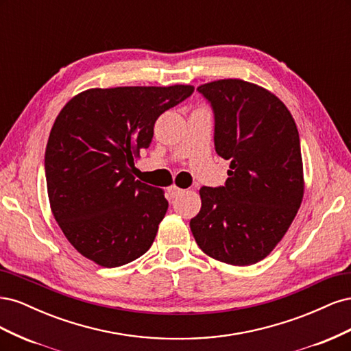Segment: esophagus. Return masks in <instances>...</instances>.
<instances>
[{"instance_id":"34e87169","label":"esophagus","mask_w":351,"mask_h":351,"mask_svg":"<svg viewBox=\"0 0 351 351\" xmlns=\"http://www.w3.org/2000/svg\"><path fill=\"white\" fill-rule=\"evenodd\" d=\"M168 192H169V195H171V197L174 199V197L182 196V195L184 193V190H183V189H180V187H177V186H171V187L168 189Z\"/></svg>"}]
</instances>
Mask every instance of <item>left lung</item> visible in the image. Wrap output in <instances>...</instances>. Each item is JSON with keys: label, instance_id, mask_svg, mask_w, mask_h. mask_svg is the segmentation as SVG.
<instances>
[{"label": "left lung", "instance_id": "obj_1", "mask_svg": "<svg viewBox=\"0 0 351 351\" xmlns=\"http://www.w3.org/2000/svg\"><path fill=\"white\" fill-rule=\"evenodd\" d=\"M197 92L214 111L215 151L230 169L224 186L200 187L202 208L190 230L208 256L256 263L284 237L302 204L299 132L285 105L258 84L224 79Z\"/></svg>", "mask_w": 351, "mask_h": 351}]
</instances>
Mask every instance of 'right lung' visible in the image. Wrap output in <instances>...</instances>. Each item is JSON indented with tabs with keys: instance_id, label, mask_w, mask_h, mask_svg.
<instances>
[{
	"instance_id": "right-lung-1",
	"label": "right lung",
	"mask_w": 351,
	"mask_h": 351,
	"mask_svg": "<svg viewBox=\"0 0 351 351\" xmlns=\"http://www.w3.org/2000/svg\"><path fill=\"white\" fill-rule=\"evenodd\" d=\"M190 84L89 89L52 125L45 151L51 210L71 246L105 268L149 250L168 202L161 189L134 180L158 117L193 93Z\"/></svg>"
}]
</instances>
